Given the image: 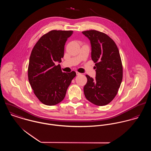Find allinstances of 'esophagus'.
Masks as SVG:
<instances>
[{
	"label": "esophagus",
	"mask_w": 151,
	"mask_h": 151,
	"mask_svg": "<svg viewBox=\"0 0 151 151\" xmlns=\"http://www.w3.org/2000/svg\"><path fill=\"white\" fill-rule=\"evenodd\" d=\"M81 73H79L78 71H76V75L77 76H79V75H81Z\"/></svg>",
	"instance_id": "obj_1"
}]
</instances>
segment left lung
Segmentation results:
<instances>
[{"label": "left lung", "instance_id": "1", "mask_svg": "<svg viewBox=\"0 0 151 151\" xmlns=\"http://www.w3.org/2000/svg\"><path fill=\"white\" fill-rule=\"evenodd\" d=\"M90 41L91 58L95 63V78L86 75L85 96L97 106H105L116 96L123 79V67L117 45L106 34L96 31L82 32Z\"/></svg>", "mask_w": 151, "mask_h": 151}]
</instances>
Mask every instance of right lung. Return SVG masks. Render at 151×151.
<instances>
[{
    "instance_id": "1",
    "label": "right lung",
    "mask_w": 151,
    "mask_h": 151,
    "mask_svg": "<svg viewBox=\"0 0 151 151\" xmlns=\"http://www.w3.org/2000/svg\"><path fill=\"white\" fill-rule=\"evenodd\" d=\"M73 31L52 30L35 44L28 68L29 83L38 99L43 104L53 106L65 98L67 89L76 77L75 71L63 73L60 65L65 43Z\"/></svg>"
}]
</instances>
